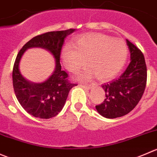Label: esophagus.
Instances as JSON below:
<instances>
[{
	"instance_id": "obj_1",
	"label": "esophagus",
	"mask_w": 157,
	"mask_h": 157,
	"mask_svg": "<svg viewBox=\"0 0 157 157\" xmlns=\"http://www.w3.org/2000/svg\"><path fill=\"white\" fill-rule=\"evenodd\" d=\"M81 87H82L83 88H85V89H90L91 88V85H86V84H81Z\"/></svg>"
}]
</instances>
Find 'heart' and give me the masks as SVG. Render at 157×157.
<instances>
[{
	"mask_svg": "<svg viewBox=\"0 0 157 157\" xmlns=\"http://www.w3.org/2000/svg\"><path fill=\"white\" fill-rule=\"evenodd\" d=\"M128 48L121 40L98 33L80 36L74 45L66 44L61 52L62 63L72 72H77L88 65L91 69L84 70L78 78L88 80L96 75L102 81L118 75L126 63Z\"/></svg>",
	"mask_w": 157,
	"mask_h": 157,
	"instance_id": "heart-1",
	"label": "heart"
}]
</instances>
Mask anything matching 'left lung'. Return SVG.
I'll return each instance as SVG.
<instances>
[{"label": "left lung", "instance_id": "1", "mask_svg": "<svg viewBox=\"0 0 157 157\" xmlns=\"http://www.w3.org/2000/svg\"><path fill=\"white\" fill-rule=\"evenodd\" d=\"M127 45L131 52V63L118 78L101 85L106 98L95 106L98 112L106 118H116L131 112L142 98L147 85L144 54L128 40Z\"/></svg>", "mask_w": 157, "mask_h": 157}]
</instances>
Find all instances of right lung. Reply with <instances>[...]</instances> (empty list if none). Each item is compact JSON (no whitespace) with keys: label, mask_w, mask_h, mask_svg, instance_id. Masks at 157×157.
Here are the masks:
<instances>
[{"label":"right lung","mask_w":157,"mask_h":157,"mask_svg":"<svg viewBox=\"0 0 157 157\" xmlns=\"http://www.w3.org/2000/svg\"><path fill=\"white\" fill-rule=\"evenodd\" d=\"M75 29L52 31L40 34L24 45L17 56L13 68V85L18 101L31 115L43 119L56 116L64 107L69 91L77 84L68 80V74L61 69L60 54L65 38ZM40 47L52 53L56 59V67L51 77L42 83H33L21 75L19 61L27 48Z\"/></svg>","instance_id":"add662e5"}]
</instances>
